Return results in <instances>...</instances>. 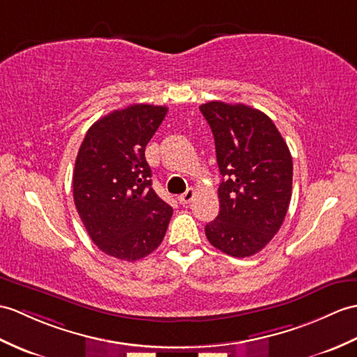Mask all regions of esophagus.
<instances>
[{
	"label": "esophagus",
	"instance_id": "1",
	"mask_svg": "<svg viewBox=\"0 0 357 357\" xmlns=\"http://www.w3.org/2000/svg\"><path fill=\"white\" fill-rule=\"evenodd\" d=\"M195 199V190L193 188H188L187 192L184 193V195H181L179 197H178V201L181 202V204H190Z\"/></svg>",
	"mask_w": 357,
	"mask_h": 357
}]
</instances>
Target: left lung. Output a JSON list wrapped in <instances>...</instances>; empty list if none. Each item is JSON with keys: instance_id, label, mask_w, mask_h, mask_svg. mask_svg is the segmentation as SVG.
<instances>
[{"instance_id": "obj_1", "label": "left lung", "mask_w": 357, "mask_h": 357, "mask_svg": "<svg viewBox=\"0 0 357 357\" xmlns=\"http://www.w3.org/2000/svg\"><path fill=\"white\" fill-rule=\"evenodd\" d=\"M199 109L211 128L223 176L220 211L206 223L205 234L222 252L245 259L261 251L283 225L292 197V155L259 109L225 102Z\"/></svg>"}]
</instances>
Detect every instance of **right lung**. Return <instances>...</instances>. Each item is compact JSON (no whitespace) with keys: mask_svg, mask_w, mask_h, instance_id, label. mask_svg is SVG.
<instances>
[{"mask_svg":"<svg viewBox=\"0 0 357 357\" xmlns=\"http://www.w3.org/2000/svg\"><path fill=\"white\" fill-rule=\"evenodd\" d=\"M167 107L130 105L97 120L86 132L73 173V196L91 240L105 254L135 261L155 251L172 206L152 188L146 146Z\"/></svg>","mask_w":357,"mask_h":357,"instance_id":"add662e5","label":"right lung"}]
</instances>
